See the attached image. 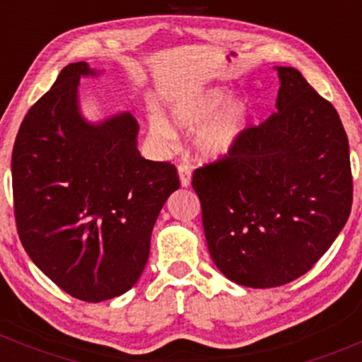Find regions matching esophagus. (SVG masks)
I'll use <instances>...</instances> for the list:
<instances>
[{
    "label": "esophagus",
    "mask_w": 362,
    "mask_h": 362,
    "mask_svg": "<svg viewBox=\"0 0 362 362\" xmlns=\"http://www.w3.org/2000/svg\"><path fill=\"white\" fill-rule=\"evenodd\" d=\"M178 172V178H180V187H189L190 180H192V172L187 165H178L177 168Z\"/></svg>",
    "instance_id": "obj_1"
}]
</instances>
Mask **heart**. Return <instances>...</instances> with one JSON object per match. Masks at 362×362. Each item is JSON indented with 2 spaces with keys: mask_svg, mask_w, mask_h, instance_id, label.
Wrapping results in <instances>:
<instances>
[{
  "mask_svg": "<svg viewBox=\"0 0 362 362\" xmlns=\"http://www.w3.org/2000/svg\"><path fill=\"white\" fill-rule=\"evenodd\" d=\"M233 100V91L224 86H209L168 105V117L153 110L148 117V134L160 148H172L178 131L195 133L194 151L201 161L216 163L226 160L250 124V109L243 100Z\"/></svg>",
  "mask_w": 362,
  "mask_h": 362,
  "instance_id": "obj_1",
  "label": "heart"
}]
</instances>
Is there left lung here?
Here are the masks:
<instances>
[{
  "instance_id": "obj_1",
  "label": "left lung",
  "mask_w": 362,
  "mask_h": 362,
  "mask_svg": "<svg viewBox=\"0 0 362 362\" xmlns=\"http://www.w3.org/2000/svg\"><path fill=\"white\" fill-rule=\"evenodd\" d=\"M274 69L276 112L247 129L226 160L192 177L216 267L260 289L308 272L352 206L349 141L337 110L298 69Z\"/></svg>"
}]
</instances>
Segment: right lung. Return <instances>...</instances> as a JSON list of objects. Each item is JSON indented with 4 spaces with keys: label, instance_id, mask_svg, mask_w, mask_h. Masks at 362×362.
I'll list each match as a JSON object with an SVG mask.
<instances>
[{
    "label": "right lung",
    "instance_id": "right-lung-1",
    "mask_svg": "<svg viewBox=\"0 0 362 362\" xmlns=\"http://www.w3.org/2000/svg\"><path fill=\"white\" fill-rule=\"evenodd\" d=\"M103 71L71 62L25 115L11 155L15 218L25 252L78 300L98 303L129 291L144 271L151 231L177 168L138 149L129 112L88 120L80 80Z\"/></svg>",
    "mask_w": 362,
    "mask_h": 362
}]
</instances>
